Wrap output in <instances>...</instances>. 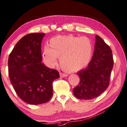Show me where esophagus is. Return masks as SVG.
<instances>
[{"label": "esophagus", "mask_w": 127, "mask_h": 127, "mask_svg": "<svg viewBox=\"0 0 127 127\" xmlns=\"http://www.w3.org/2000/svg\"><path fill=\"white\" fill-rule=\"evenodd\" d=\"M68 75V74H65V73H63L62 72H60V77H65V76H67Z\"/></svg>", "instance_id": "obj_1"}]
</instances>
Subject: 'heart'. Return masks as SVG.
Here are the masks:
<instances>
[{
	"label": "heart",
	"instance_id": "heart-1",
	"mask_svg": "<svg viewBox=\"0 0 127 127\" xmlns=\"http://www.w3.org/2000/svg\"><path fill=\"white\" fill-rule=\"evenodd\" d=\"M92 52V43L86 37L58 35L51 39L49 46H44L43 58L46 65L52 67L59 56L62 67L66 70L73 71L87 65Z\"/></svg>",
	"mask_w": 127,
	"mask_h": 127
}]
</instances>
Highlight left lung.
I'll return each instance as SVG.
<instances>
[{"label":"left lung","instance_id":"left-lung-1","mask_svg":"<svg viewBox=\"0 0 127 127\" xmlns=\"http://www.w3.org/2000/svg\"><path fill=\"white\" fill-rule=\"evenodd\" d=\"M93 56L88 66L78 72L81 81L73 90L80 99H91L98 97L109 85L113 67L112 51L108 44L97 35Z\"/></svg>","mask_w":127,"mask_h":127}]
</instances>
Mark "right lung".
Segmentation results:
<instances>
[{
    "instance_id": "right-lung-1",
    "label": "right lung",
    "mask_w": 127,
    "mask_h": 127,
    "mask_svg": "<svg viewBox=\"0 0 127 127\" xmlns=\"http://www.w3.org/2000/svg\"><path fill=\"white\" fill-rule=\"evenodd\" d=\"M45 33H30L23 37L8 57L10 82L25 102L39 105L52 97V83L60 77L56 69L41 63V42Z\"/></svg>"
}]
</instances>
